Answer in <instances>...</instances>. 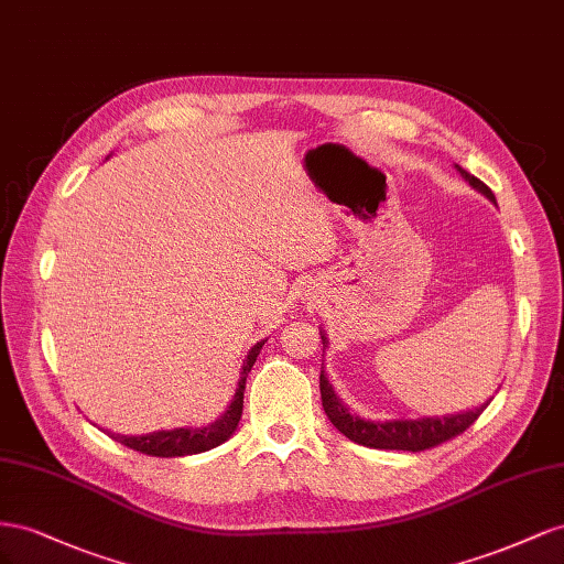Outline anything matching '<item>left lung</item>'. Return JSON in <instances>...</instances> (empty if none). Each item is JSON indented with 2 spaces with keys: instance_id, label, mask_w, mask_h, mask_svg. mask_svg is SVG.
Here are the masks:
<instances>
[{
  "instance_id": "obj_1",
  "label": "left lung",
  "mask_w": 564,
  "mask_h": 564,
  "mask_svg": "<svg viewBox=\"0 0 564 564\" xmlns=\"http://www.w3.org/2000/svg\"><path fill=\"white\" fill-rule=\"evenodd\" d=\"M456 167L465 182H470V186H475L479 193H485L489 200L496 203L491 188L485 182H479L477 176L465 172L460 165H456ZM321 340H324V345H328L324 335H321ZM318 388H321V401H324V411L328 415V421L337 430H340L347 440H351L354 444H361V446H371V448H390V452H394V448L397 452H425V448L440 446L448 440H454L456 434H463L477 421L479 413L489 406V401H487L485 406H477L473 411L456 413V415L421 417V421L371 423V421H364V417L347 411V406L333 392L324 371H321Z\"/></svg>"
}]
</instances>
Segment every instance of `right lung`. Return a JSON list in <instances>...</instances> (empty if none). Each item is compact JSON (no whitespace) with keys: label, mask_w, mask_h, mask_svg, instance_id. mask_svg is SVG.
I'll return each mask as SVG.
<instances>
[{"label":"right lung","mask_w":564,"mask_h":564,"mask_svg":"<svg viewBox=\"0 0 564 564\" xmlns=\"http://www.w3.org/2000/svg\"><path fill=\"white\" fill-rule=\"evenodd\" d=\"M264 340L257 343L250 351L248 359L243 361V371H240V382L236 388L234 401L229 404L227 413H224L217 423L207 425V427H180V430H163V432H153V434H143V437H124V434H110L112 440L124 444L127 448H134L139 454L147 456H158V458H176V456H193V454H203L210 452V448L219 446L221 442H227L234 430L238 427L240 413H243V392H246V378L250 373L252 364L257 361V354H260Z\"/></svg>","instance_id":"right-lung-1"}]
</instances>
